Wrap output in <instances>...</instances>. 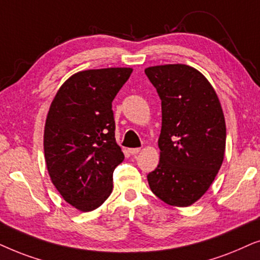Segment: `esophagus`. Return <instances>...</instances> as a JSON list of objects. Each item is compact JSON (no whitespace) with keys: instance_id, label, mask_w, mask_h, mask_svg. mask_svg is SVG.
Instances as JSON below:
<instances>
[{"instance_id":"esophagus-1","label":"esophagus","mask_w":260,"mask_h":260,"mask_svg":"<svg viewBox=\"0 0 260 260\" xmlns=\"http://www.w3.org/2000/svg\"><path fill=\"white\" fill-rule=\"evenodd\" d=\"M128 152H129V153L132 155H136L137 153H139V152H140V148H129Z\"/></svg>"}]
</instances>
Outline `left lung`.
<instances>
[{"mask_svg":"<svg viewBox=\"0 0 260 260\" xmlns=\"http://www.w3.org/2000/svg\"><path fill=\"white\" fill-rule=\"evenodd\" d=\"M147 78L161 101L160 159L147 175L162 202L188 207L212 184L223 160L226 123L213 86L184 64L147 68Z\"/></svg>","mask_w":260,"mask_h":260,"instance_id":"1","label":"left lung"}]
</instances>
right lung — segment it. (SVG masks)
Wrapping results in <instances>:
<instances>
[{
  "label": "right lung",
  "instance_id": "add662e5",
  "mask_svg": "<svg viewBox=\"0 0 260 260\" xmlns=\"http://www.w3.org/2000/svg\"><path fill=\"white\" fill-rule=\"evenodd\" d=\"M132 71H81L51 103L44 132L47 170L63 199L82 212L96 209L112 193L113 172L124 158L115 140L112 102Z\"/></svg>",
  "mask_w": 260,
  "mask_h": 260
}]
</instances>
